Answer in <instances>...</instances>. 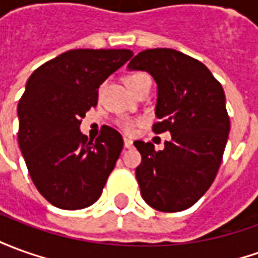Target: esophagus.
I'll return each instance as SVG.
<instances>
[{
	"mask_svg": "<svg viewBox=\"0 0 258 258\" xmlns=\"http://www.w3.org/2000/svg\"><path fill=\"white\" fill-rule=\"evenodd\" d=\"M123 146H125L126 149H131V147H133V142L131 139L125 138V139H123Z\"/></svg>",
	"mask_w": 258,
	"mask_h": 258,
	"instance_id": "1",
	"label": "esophagus"
}]
</instances>
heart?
I'll list each match as a JSON object with an SVG mask.
<instances>
[{
    "mask_svg": "<svg viewBox=\"0 0 258 258\" xmlns=\"http://www.w3.org/2000/svg\"><path fill=\"white\" fill-rule=\"evenodd\" d=\"M146 74H142V73H135L132 76H129L127 80H126V83H133V81H136V80H139V78L145 77ZM138 119L131 118V116H123V118H120L116 120V125L122 131V132L125 133H132L135 131V127L138 125Z\"/></svg>",
    "mask_w": 258,
    "mask_h": 258,
    "instance_id": "1",
    "label": "heart"
}]
</instances>
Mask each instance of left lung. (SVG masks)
<instances>
[{
	"label": "left lung",
	"mask_w": 258,
	"mask_h": 258,
	"mask_svg": "<svg viewBox=\"0 0 258 258\" xmlns=\"http://www.w3.org/2000/svg\"><path fill=\"white\" fill-rule=\"evenodd\" d=\"M157 83L153 132L171 133L163 150L136 140L142 154L136 168L140 194L161 212L192 207L214 182L230 131L221 83L205 64L174 49H147L127 64Z\"/></svg>",
	"instance_id": "1"
}]
</instances>
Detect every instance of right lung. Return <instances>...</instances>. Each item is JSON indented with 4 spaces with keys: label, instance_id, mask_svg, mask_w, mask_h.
I'll use <instances>...</instances> for the list:
<instances>
[{
    "label": "right lung",
    "instance_id": "obj_1",
    "mask_svg": "<svg viewBox=\"0 0 258 258\" xmlns=\"http://www.w3.org/2000/svg\"><path fill=\"white\" fill-rule=\"evenodd\" d=\"M133 56L127 49H74L32 73L18 104V143L37 191L60 209H83L102 194L123 147L102 126L95 142L80 132L99 85Z\"/></svg>",
    "mask_w": 258,
    "mask_h": 258
}]
</instances>
